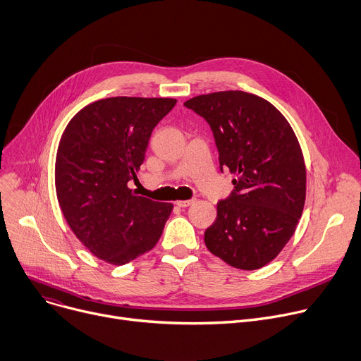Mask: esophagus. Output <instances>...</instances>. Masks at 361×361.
<instances>
[{"label": "esophagus", "mask_w": 361, "mask_h": 361, "mask_svg": "<svg viewBox=\"0 0 361 361\" xmlns=\"http://www.w3.org/2000/svg\"><path fill=\"white\" fill-rule=\"evenodd\" d=\"M193 203H195V200H177L176 202V204L178 207H188V206H191Z\"/></svg>", "instance_id": "34e87169"}]
</instances>
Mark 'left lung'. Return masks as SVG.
<instances>
[{
	"instance_id": "1",
	"label": "left lung",
	"mask_w": 361,
	"mask_h": 361,
	"mask_svg": "<svg viewBox=\"0 0 361 361\" xmlns=\"http://www.w3.org/2000/svg\"><path fill=\"white\" fill-rule=\"evenodd\" d=\"M209 123L221 171L236 178L204 232L207 250L229 266L257 270L289 243L306 197V166L286 117L245 91H219L184 103Z\"/></svg>"
}]
</instances>
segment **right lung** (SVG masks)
I'll list each match as a JSON object with an SVG mask.
<instances>
[{
	"label": "right lung",
	"mask_w": 361,
	"mask_h": 361,
	"mask_svg": "<svg viewBox=\"0 0 361 361\" xmlns=\"http://www.w3.org/2000/svg\"><path fill=\"white\" fill-rule=\"evenodd\" d=\"M174 99L110 97L80 110L59 140L55 185L65 219L100 259L123 264L151 251L173 204L129 188L148 142Z\"/></svg>",
	"instance_id": "1"
}]
</instances>
